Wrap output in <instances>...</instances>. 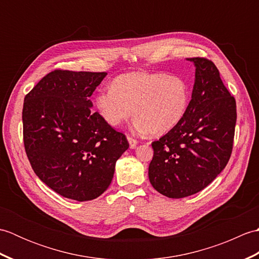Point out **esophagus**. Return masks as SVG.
Returning a JSON list of instances; mask_svg holds the SVG:
<instances>
[{"instance_id":"1","label":"esophagus","mask_w":259,"mask_h":259,"mask_svg":"<svg viewBox=\"0 0 259 259\" xmlns=\"http://www.w3.org/2000/svg\"><path fill=\"white\" fill-rule=\"evenodd\" d=\"M126 139H128V141H129V145H130L131 149H135V148L137 147V145H138V141H137L134 138H131V137H129V136L126 137Z\"/></svg>"}]
</instances>
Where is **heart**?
<instances>
[{"label":"heart","mask_w":259,"mask_h":259,"mask_svg":"<svg viewBox=\"0 0 259 259\" xmlns=\"http://www.w3.org/2000/svg\"><path fill=\"white\" fill-rule=\"evenodd\" d=\"M95 104L109 125L119 126L135 114L136 131L162 136L184 119L189 87L180 76L163 72L125 73L112 81L111 89L99 91Z\"/></svg>","instance_id":"b5f03b06"}]
</instances>
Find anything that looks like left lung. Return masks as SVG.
<instances>
[{"instance_id": "obj_1", "label": "left lung", "mask_w": 259, "mask_h": 259, "mask_svg": "<svg viewBox=\"0 0 259 259\" xmlns=\"http://www.w3.org/2000/svg\"><path fill=\"white\" fill-rule=\"evenodd\" d=\"M195 83L184 119L172 130L153 141L149 180L169 198L188 197L221 174L233 150L236 101L224 85L211 61L190 58Z\"/></svg>"}]
</instances>
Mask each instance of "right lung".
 <instances>
[{"mask_svg":"<svg viewBox=\"0 0 259 259\" xmlns=\"http://www.w3.org/2000/svg\"><path fill=\"white\" fill-rule=\"evenodd\" d=\"M106 72L54 70L24 98L26 156L35 175L69 199H96L108 189L115 162L128 149L90 100Z\"/></svg>","mask_w":259,"mask_h":259,"instance_id":"obj_1","label":"right lung"}]
</instances>
